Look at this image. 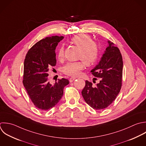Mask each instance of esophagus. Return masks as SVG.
Returning a JSON list of instances; mask_svg holds the SVG:
<instances>
[{
    "label": "esophagus",
    "mask_w": 146,
    "mask_h": 146,
    "mask_svg": "<svg viewBox=\"0 0 146 146\" xmlns=\"http://www.w3.org/2000/svg\"><path fill=\"white\" fill-rule=\"evenodd\" d=\"M75 79H76L75 77H70V78H69V81H70V82H73Z\"/></svg>",
    "instance_id": "obj_1"
}]
</instances>
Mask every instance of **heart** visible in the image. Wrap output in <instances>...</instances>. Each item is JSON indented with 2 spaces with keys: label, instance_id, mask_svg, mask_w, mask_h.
Masks as SVG:
<instances>
[{
  "label": "heart",
  "instance_id": "b5f03b06",
  "mask_svg": "<svg viewBox=\"0 0 146 146\" xmlns=\"http://www.w3.org/2000/svg\"><path fill=\"white\" fill-rule=\"evenodd\" d=\"M71 42L80 49L78 58L84 60L76 62H69L62 68L64 74L76 77L78 76L84 68L85 64L88 66L93 65L98 60L100 56V48L98 44L94 42L92 38L86 34H80L73 36ZM64 56V48L61 46L58 49L57 58L62 60Z\"/></svg>",
  "mask_w": 146,
  "mask_h": 146
}]
</instances>
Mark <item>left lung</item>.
Returning a JSON list of instances; mask_svg holds the SVG:
<instances>
[{
    "label": "left lung",
    "mask_w": 146,
    "mask_h": 146,
    "mask_svg": "<svg viewBox=\"0 0 146 146\" xmlns=\"http://www.w3.org/2000/svg\"><path fill=\"white\" fill-rule=\"evenodd\" d=\"M109 46L92 74L100 78L96 87L88 81L82 90L85 102L93 109L102 110L108 108L115 100L122 87L123 60L119 48L108 41ZM97 80V78H96Z\"/></svg>",
    "instance_id": "1"
}]
</instances>
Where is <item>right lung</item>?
I'll return each instance as SVG.
<instances>
[{
  "mask_svg": "<svg viewBox=\"0 0 146 146\" xmlns=\"http://www.w3.org/2000/svg\"><path fill=\"white\" fill-rule=\"evenodd\" d=\"M64 36L46 37L33 45L28 51L24 62L23 83L36 108L45 111L61 100L64 88L69 84L65 78L58 79L52 85L48 71L56 65L55 49Z\"/></svg>",
  "mask_w": 146,
  "mask_h": 146,
  "instance_id": "1",
  "label": "right lung"
}]
</instances>
